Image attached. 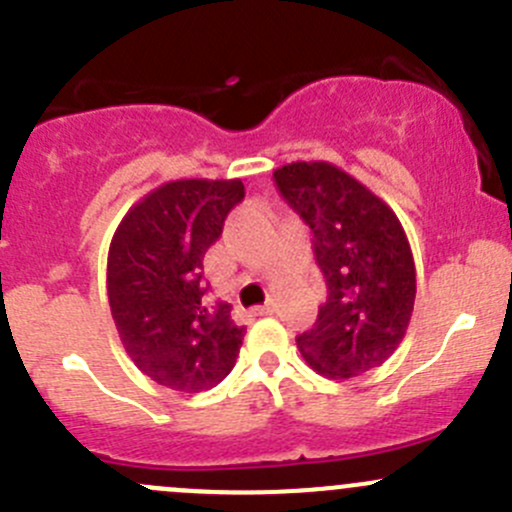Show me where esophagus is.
Returning a JSON list of instances; mask_svg holds the SVG:
<instances>
[{
	"label": "esophagus",
	"instance_id": "esophagus-1",
	"mask_svg": "<svg viewBox=\"0 0 512 512\" xmlns=\"http://www.w3.org/2000/svg\"><path fill=\"white\" fill-rule=\"evenodd\" d=\"M272 312H275V304H272V302H267L265 307L257 309V314H272Z\"/></svg>",
	"mask_w": 512,
	"mask_h": 512
}]
</instances>
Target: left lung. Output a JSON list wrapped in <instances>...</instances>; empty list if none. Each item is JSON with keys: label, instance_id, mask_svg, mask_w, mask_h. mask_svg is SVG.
<instances>
[{"label": "left lung", "instance_id": "8db88e82", "mask_svg": "<svg viewBox=\"0 0 512 512\" xmlns=\"http://www.w3.org/2000/svg\"><path fill=\"white\" fill-rule=\"evenodd\" d=\"M287 203L312 227L327 302L299 334L304 361L327 379H352L384 364L414 314L416 265L394 210L361 180L327 160L275 170Z\"/></svg>", "mask_w": 512, "mask_h": 512}]
</instances>
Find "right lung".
I'll return each instance as SVG.
<instances>
[{
  "label": "right lung",
  "mask_w": 512,
  "mask_h": 512,
  "mask_svg": "<svg viewBox=\"0 0 512 512\" xmlns=\"http://www.w3.org/2000/svg\"><path fill=\"white\" fill-rule=\"evenodd\" d=\"M245 198L240 178L168 180L131 205L108 247L111 317L133 364L165 389L198 394L235 366L245 324L205 307L203 257Z\"/></svg>",
  "instance_id": "1"
}]
</instances>
